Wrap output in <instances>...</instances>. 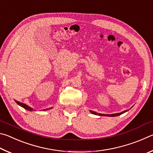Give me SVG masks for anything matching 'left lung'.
I'll return each instance as SVG.
<instances>
[{"mask_svg": "<svg viewBox=\"0 0 153 153\" xmlns=\"http://www.w3.org/2000/svg\"><path fill=\"white\" fill-rule=\"evenodd\" d=\"M128 111H124L123 112L120 113H115V114H111V115H107V114H101V113H98L97 112H94V111H90V112H91L92 114H94V115H100V116H108V117H115V116H118V115H120L121 114L124 113L125 112Z\"/></svg>", "mask_w": 153, "mask_h": 153, "instance_id": "obj_1", "label": "left lung"}]
</instances>
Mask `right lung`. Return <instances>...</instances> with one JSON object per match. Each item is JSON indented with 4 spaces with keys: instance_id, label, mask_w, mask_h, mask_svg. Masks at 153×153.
I'll list each match as a JSON object with an SVG mask.
<instances>
[{
    "instance_id": "obj_1",
    "label": "right lung",
    "mask_w": 153,
    "mask_h": 153,
    "mask_svg": "<svg viewBox=\"0 0 153 153\" xmlns=\"http://www.w3.org/2000/svg\"><path fill=\"white\" fill-rule=\"evenodd\" d=\"M15 102H16L17 104L19 105V106H21V107H22L23 108H24L25 109H26L27 111H33V108H31L30 107H29V106H27V105L24 104V103H22V102H20L19 101H17V100H15ZM48 109H50V108H46V109H44V111H47Z\"/></svg>"
}]
</instances>
